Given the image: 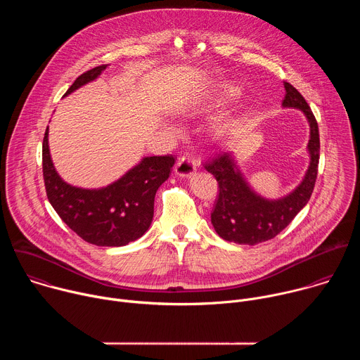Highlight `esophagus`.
Segmentation results:
<instances>
[{
    "mask_svg": "<svg viewBox=\"0 0 360 360\" xmlns=\"http://www.w3.org/2000/svg\"><path fill=\"white\" fill-rule=\"evenodd\" d=\"M196 171V162L191 157H181L175 165V172L179 176H191Z\"/></svg>",
    "mask_w": 360,
    "mask_h": 360,
    "instance_id": "34e87169",
    "label": "esophagus"
}]
</instances>
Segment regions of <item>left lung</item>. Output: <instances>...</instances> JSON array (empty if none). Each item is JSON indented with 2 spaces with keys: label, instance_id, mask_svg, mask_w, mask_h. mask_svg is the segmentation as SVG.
Wrapping results in <instances>:
<instances>
[{
  "label": "left lung",
  "instance_id": "left-lung-1",
  "mask_svg": "<svg viewBox=\"0 0 360 360\" xmlns=\"http://www.w3.org/2000/svg\"><path fill=\"white\" fill-rule=\"evenodd\" d=\"M283 107L303 111L311 125V139L307 149L311 152V165L302 184L286 198L266 200L250 191L236 169L231 152H219L205 161L203 167L217 181L219 193L211 214L217 233L228 242L256 245L274 239L281 233L304 207L315 188L319 167V127L316 118L302 94L285 81Z\"/></svg>",
  "mask_w": 360,
  "mask_h": 360
}]
</instances>
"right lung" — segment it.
<instances>
[{"label": "right lung", "mask_w": 360, "mask_h": 360, "mask_svg": "<svg viewBox=\"0 0 360 360\" xmlns=\"http://www.w3.org/2000/svg\"><path fill=\"white\" fill-rule=\"evenodd\" d=\"M107 64L81 74L65 95L95 79ZM174 155L148 157L117 182L102 189H81L57 174L48 149V128L42 141L45 192L60 218L81 239L96 246H124L142 236L153 218L158 188L169 178Z\"/></svg>", "instance_id": "obj_1"}]
</instances>
